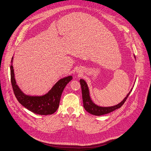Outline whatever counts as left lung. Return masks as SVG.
Returning a JSON list of instances; mask_svg holds the SVG:
<instances>
[{
	"label": "left lung",
	"instance_id": "1",
	"mask_svg": "<svg viewBox=\"0 0 151 151\" xmlns=\"http://www.w3.org/2000/svg\"><path fill=\"white\" fill-rule=\"evenodd\" d=\"M80 83L81 87V92H82V98L83 101V106L85 110L91 114L95 116H101L106 114H108L111 112H113L114 110L121 108L124 104L127 97L129 96L130 92L127 94V96L122 100V101L118 104H117L114 106L111 107H101L94 104L90 96V93L87 86L86 83L82 79L80 80ZM132 91V90H131Z\"/></svg>",
	"mask_w": 151,
	"mask_h": 151
}]
</instances>
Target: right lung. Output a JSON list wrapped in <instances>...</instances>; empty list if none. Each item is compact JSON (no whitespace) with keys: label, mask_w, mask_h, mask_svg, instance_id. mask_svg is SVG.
Segmentation results:
<instances>
[{"label":"right lung","mask_w":151,"mask_h":151,"mask_svg":"<svg viewBox=\"0 0 151 151\" xmlns=\"http://www.w3.org/2000/svg\"><path fill=\"white\" fill-rule=\"evenodd\" d=\"M12 60L11 62H12ZM10 78L15 96L22 106L35 114L48 115L53 114L58 109L61 94L66 85L73 78L70 76L60 80L51 90L42 96H29L21 91L16 85L12 65H10Z\"/></svg>","instance_id":"obj_1"}]
</instances>
